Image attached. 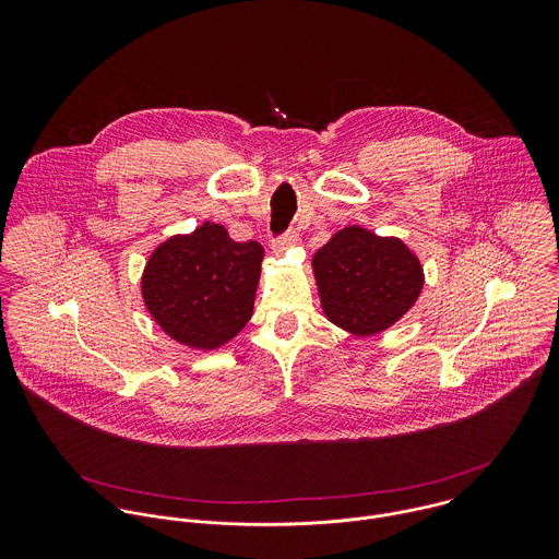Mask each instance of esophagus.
Here are the masks:
<instances>
[{
  "mask_svg": "<svg viewBox=\"0 0 559 559\" xmlns=\"http://www.w3.org/2000/svg\"><path fill=\"white\" fill-rule=\"evenodd\" d=\"M297 240H299V235H297L295 230H286L284 235H280L277 239H273V247L280 251V249H284V247L297 245Z\"/></svg>",
  "mask_w": 559,
  "mask_h": 559,
  "instance_id": "34e87169",
  "label": "esophagus"
}]
</instances>
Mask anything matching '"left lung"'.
<instances>
[{"instance_id": "obj_1", "label": "left lung", "mask_w": 559, "mask_h": 559, "mask_svg": "<svg viewBox=\"0 0 559 559\" xmlns=\"http://www.w3.org/2000/svg\"><path fill=\"white\" fill-rule=\"evenodd\" d=\"M320 304L333 324L372 335L402 319L424 286L419 260L400 239L359 226L333 235L312 260Z\"/></svg>"}]
</instances>
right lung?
Returning <instances> with one entry per match:
<instances>
[{"instance_id":"add662e5","label":"right lung","mask_w":559,"mask_h":559,"mask_svg":"<svg viewBox=\"0 0 559 559\" xmlns=\"http://www.w3.org/2000/svg\"><path fill=\"white\" fill-rule=\"evenodd\" d=\"M262 255L260 242H237L209 222L165 240L142 277L146 308L176 342L217 348L251 319Z\"/></svg>"}]
</instances>
